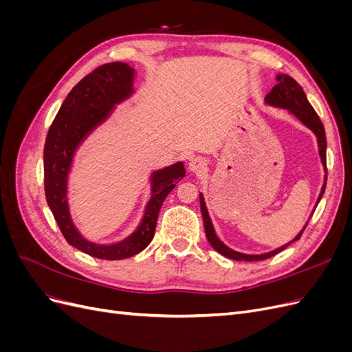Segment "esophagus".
<instances>
[{
    "instance_id": "esophagus-1",
    "label": "esophagus",
    "mask_w": 352,
    "mask_h": 352,
    "mask_svg": "<svg viewBox=\"0 0 352 352\" xmlns=\"http://www.w3.org/2000/svg\"><path fill=\"white\" fill-rule=\"evenodd\" d=\"M206 162L202 158H199V157H195V158H192L189 162V172H194V173H197V172H201L202 168H206Z\"/></svg>"
}]
</instances>
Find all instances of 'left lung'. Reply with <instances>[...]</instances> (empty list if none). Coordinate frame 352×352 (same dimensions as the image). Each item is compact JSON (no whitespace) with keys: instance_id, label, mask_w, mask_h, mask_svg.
Instances as JSON below:
<instances>
[{"instance_id":"obj_1","label":"left lung","mask_w":352,"mask_h":352,"mask_svg":"<svg viewBox=\"0 0 352 352\" xmlns=\"http://www.w3.org/2000/svg\"><path fill=\"white\" fill-rule=\"evenodd\" d=\"M276 80L278 83L274 85V88L265 95L264 102L267 105H272V107H278V109H283L287 110L292 116H295L298 120H300L304 126H307L308 129H310L316 138H317V145H318V155H320L322 160V164L324 168V184L322 186L320 190V195L317 198V204L320 202L323 194H324V189H326V180H327V170H326V133H324V127L322 120L318 119L317 113L314 111V109L311 107V104L308 102L307 97H305V92L302 91V88L298 85L291 76H287V74H276ZM316 204V206H317ZM199 206H201V212H202V220H204V228H206V236L210 242V245L212 248H214L219 254L225 255V257L230 258V260H236V261H260V260H267L273 255H276L278 252L283 251L286 247H289V245L295 241H298L301 238L304 229L307 228L308 221L305 223V226L302 228V230L298 233V235L282 247L276 248L270 252H264V254H243V252H238V251H233L232 248L226 247L225 243H223L217 235H216V230L212 228V223L211 219L208 216V210L206 206V201L202 194H199Z\"/></svg>"}]
</instances>
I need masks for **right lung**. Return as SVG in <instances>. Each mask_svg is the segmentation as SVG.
<instances>
[{
  "label": "right lung",
  "mask_w": 352,
  "mask_h": 352,
  "mask_svg": "<svg viewBox=\"0 0 352 352\" xmlns=\"http://www.w3.org/2000/svg\"><path fill=\"white\" fill-rule=\"evenodd\" d=\"M135 69L126 63H109L95 69L74 87L52 122L44 146L45 198L63 236L79 251L101 260H124L145 250L154 238L157 219L166 197L185 177L179 162L151 173V198L142 220L129 236L116 243H95L85 239L74 226L67 201L69 173L82 142L109 119L116 105L131 98Z\"/></svg>",
  "instance_id": "obj_1"
}]
</instances>
